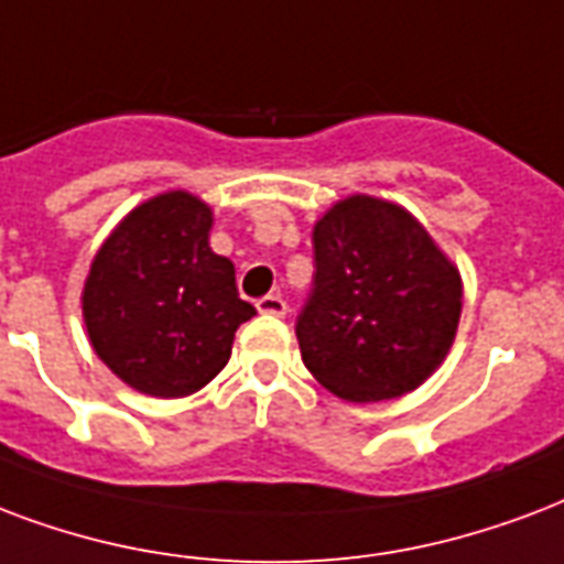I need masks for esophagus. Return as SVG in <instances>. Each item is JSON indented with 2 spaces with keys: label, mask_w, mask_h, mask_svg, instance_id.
<instances>
[{
  "label": "esophagus",
  "mask_w": 564,
  "mask_h": 564,
  "mask_svg": "<svg viewBox=\"0 0 564 564\" xmlns=\"http://www.w3.org/2000/svg\"><path fill=\"white\" fill-rule=\"evenodd\" d=\"M257 311L265 313V316H286V301L281 295H263L257 301Z\"/></svg>",
  "instance_id": "34e87169"
}]
</instances>
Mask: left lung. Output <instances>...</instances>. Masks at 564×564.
<instances>
[{
  "instance_id": "1",
  "label": "left lung",
  "mask_w": 564,
  "mask_h": 564,
  "mask_svg": "<svg viewBox=\"0 0 564 564\" xmlns=\"http://www.w3.org/2000/svg\"><path fill=\"white\" fill-rule=\"evenodd\" d=\"M313 292L295 334L304 367L346 402L405 397L446 360L464 283L405 206L349 195L313 225Z\"/></svg>"
}]
</instances>
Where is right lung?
Instances as JSON below:
<instances>
[{"label":"right lung","mask_w":564,"mask_h":564,"mask_svg":"<svg viewBox=\"0 0 564 564\" xmlns=\"http://www.w3.org/2000/svg\"><path fill=\"white\" fill-rule=\"evenodd\" d=\"M213 206L186 188L141 200L106 236L82 286L94 355L139 393L192 397L234 351L253 307L209 248Z\"/></svg>","instance_id":"1"}]
</instances>
